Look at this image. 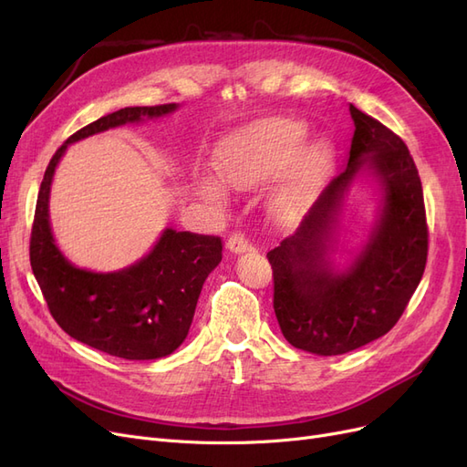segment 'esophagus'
<instances>
[{
	"mask_svg": "<svg viewBox=\"0 0 467 467\" xmlns=\"http://www.w3.org/2000/svg\"><path fill=\"white\" fill-rule=\"evenodd\" d=\"M251 247L249 244V237L244 234V232H234L230 237H228V249L234 251V253H244Z\"/></svg>",
	"mask_w": 467,
	"mask_h": 467,
	"instance_id": "esophagus-1",
	"label": "esophagus"
}]
</instances>
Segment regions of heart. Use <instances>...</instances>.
<instances>
[{
  "mask_svg": "<svg viewBox=\"0 0 467 467\" xmlns=\"http://www.w3.org/2000/svg\"><path fill=\"white\" fill-rule=\"evenodd\" d=\"M304 140L306 126L300 122L285 119L257 122L223 140L216 150V171L225 185L249 189L278 175L292 162L273 192V206L285 216L298 214L331 163V150L325 142L307 146L298 154ZM201 189L210 199H222V189L214 181L204 179Z\"/></svg>",
  "mask_w": 467,
  "mask_h": 467,
  "instance_id": "1",
  "label": "heart"
}]
</instances>
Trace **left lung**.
Returning <instances> with one entry per match:
<instances>
[{"mask_svg": "<svg viewBox=\"0 0 467 467\" xmlns=\"http://www.w3.org/2000/svg\"><path fill=\"white\" fill-rule=\"evenodd\" d=\"M348 165L329 182L294 235L266 253L273 307L286 341L321 357L345 355L386 335L425 273L429 225L417 165L403 140L355 105ZM360 168L379 177L385 204L371 242L348 272L324 261L342 194Z\"/></svg>", "mask_w": 467, "mask_h": 467, "instance_id": "left-lung-1", "label": "left lung"}]
</instances>
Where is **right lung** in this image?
<instances>
[{
    "label": "right lung",
    "mask_w": 467,
    "mask_h": 467,
    "mask_svg": "<svg viewBox=\"0 0 467 467\" xmlns=\"http://www.w3.org/2000/svg\"><path fill=\"white\" fill-rule=\"evenodd\" d=\"M175 109V103L126 107L83 126L52 155L35 208L29 255L48 312L76 341L126 360L161 358L185 341L204 280L222 261V239L165 230L150 255L130 268L109 275L81 271L54 245L50 182L67 144Z\"/></svg>",
    "instance_id": "obj_1"
}]
</instances>
